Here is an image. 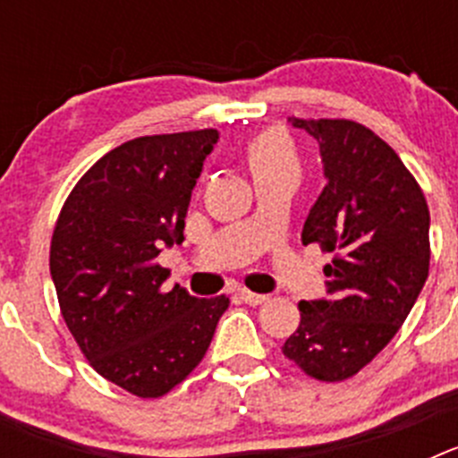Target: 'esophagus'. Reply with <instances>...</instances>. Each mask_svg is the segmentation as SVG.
Returning <instances> with one entry per match:
<instances>
[{
	"label": "esophagus",
	"instance_id": "esophagus-1",
	"mask_svg": "<svg viewBox=\"0 0 458 458\" xmlns=\"http://www.w3.org/2000/svg\"><path fill=\"white\" fill-rule=\"evenodd\" d=\"M238 295H241L242 301L248 302V305H264V302L268 301V295L266 293H254V291L250 289H241L238 291Z\"/></svg>",
	"mask_w": 458,
	"mask_h": 458
}]
</instances>
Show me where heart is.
Here are the masks:
<instances>
[{
  "label": "heart",
  "instance_id": "1",
  "mask_svg": "<svg viewBox=\"0 0 458 458\" xmlns=\"http://www.w3.org/2000/svg\"><path fill=\"white\" fill-rule=\"evenodd\" d=\"M245 160L252 179L273 176V174H298V156L293 144L279 131H266L250 140Z\"/></svg>",
  "mask_w": 458,
  "mask_h": 458
}]
</instances>
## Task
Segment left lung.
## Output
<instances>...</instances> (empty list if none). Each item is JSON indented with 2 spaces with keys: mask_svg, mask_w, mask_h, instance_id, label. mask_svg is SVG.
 Masks as SVG:
<instances>
[{
  "mask_svg": "<svg viewBox=\"0 0 458 458\" xmlns=\"http://www.w3.org/2000/svg\"><path fill=\"white\" fill-rule=\"evenodd\" d=\"M318 141L323 185L302 245L333 252L326 295L301 301L282 353L318 380L358 374L411 314L428 275V206L402 157L346 119H289Z\"/></svg>",
  "mask_w": 458,
  "mask_h": 458,
  "instance_id": "left-lung-1",
  "label": "left lung"
}]
</instances>
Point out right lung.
<instances>
[{
  "label": "right lung",
  "mask_w": 458,
  "mask_h": 458,
  "mask_svg": "<svg viewBox=\"0 0 458 458\" xmlns=\"http://www.w3.org/2000/svg\"><path fill=\"white\" fill-rule=\"evenodd\" d=\"M220 140L208 131L137 137L72 188L52 233L50 275L64 321L109 383L163 396L199 365L226 295L165 291L157 254L183 241L190 197Z\"/></svg>",
  "instance_id": "1"
}]
</instances>
